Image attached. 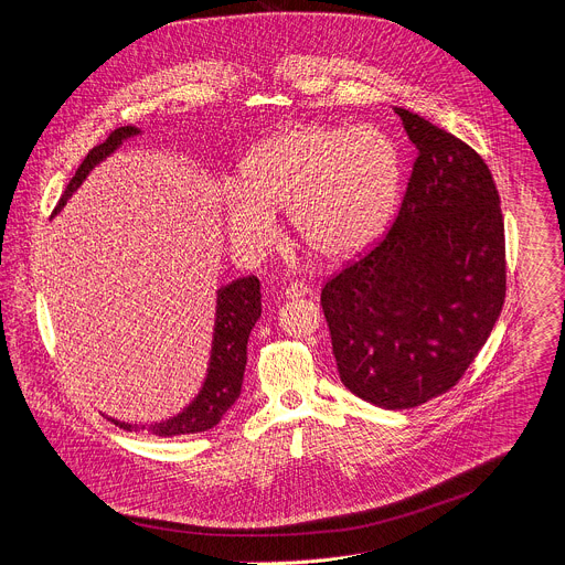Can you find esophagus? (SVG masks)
Segmentation results:
<instances>
[{"instance_id":"obj_1","label":"esophagus","mask_w":565,"mask_h":565,"mask_svg":"<svg viewBox=\"0 0 565 565\" xmlns=\"http://www.w3.org/2000/svg\"><path fill=\"white\" fill-rule=\"evenodd\" d=\"M308 292H310V288H308V286H303L301 281H292V284H288V286H286V290H284V295H286V297H290V299L303 297V295H308Z\"/></svg>"}]
</instances>
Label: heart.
Returning a JSON list of instances; mask_svg holds the SVG:
<instances>
[{"label": "heart", "instance_id": "b5f03b06", "mask_svg": "<svg viewBox=\"0 0 565 565\" xmlns=\"http://www.w3.org/2000/svg\"><path fill=\"white\" fill-rule=\"evenodd\" d=\"M402 188V158L377 127L297 125L275 134L241 166V185L225 190L232 244L266 248L275 212L321 262H344L382 234Z\"/></svg>", "mask_w": 565, "mask_h": 565}]
</instances>
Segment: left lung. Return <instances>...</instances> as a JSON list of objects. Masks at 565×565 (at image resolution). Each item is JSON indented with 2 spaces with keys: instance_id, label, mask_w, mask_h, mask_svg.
<instances>
[{
  "instance_id": "left-lung-1",
  "label": "left lung",
  "mask_w": 565,
  "mask_h": 565,
  "mask_svg": "<svg viewBox=\"0 0 565 565\" xmlns=\"http://www.w3.org/2000/svg\"><path fill=\"white\" fill-rule=\"evenodd\" d=\"M418 156L377 244L321 288L344 386L382 409L447 393L505 301V225L486 160L423 116L393 109Z\"/></svg>"
}]
</instances>
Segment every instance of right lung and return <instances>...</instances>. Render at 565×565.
<instances>
[{
	"label": "right lung",
	"mask_w": 565,
	"mask_h": 565,
	"mask_svg": "<svg viewBox=\"0 0 565 565\" xmlns=\"http://www.w3.org/2000/svg\"><path fill=\"white\" fill-rule=\"evenodd\" d=\"M138 127H118L114 129L107 140L96 145L83 163H79L75 177L68 181L57 207H64L66 199L79 188L87 179V174L107 158L120 142L129 136H136ZM262 315V292H259V279L255 275L234 279L232 284L218 288L216 297V321H214V340H212V358L205 384L201 393L192 399V405L181 412L179 416L156 423L149 427L153 436L172 438V436H185V434H199L216 427L223 418V414L234 405V399L241 393V382H244L246 371V351H248V338L257 319ZM111 420V418H109ZM116 427L125 431H138V425H127L120 420H111ZM145 429V427H142Z\"/></svg>",
	"instance_id": "right-lung-1"
}]
</instances>
